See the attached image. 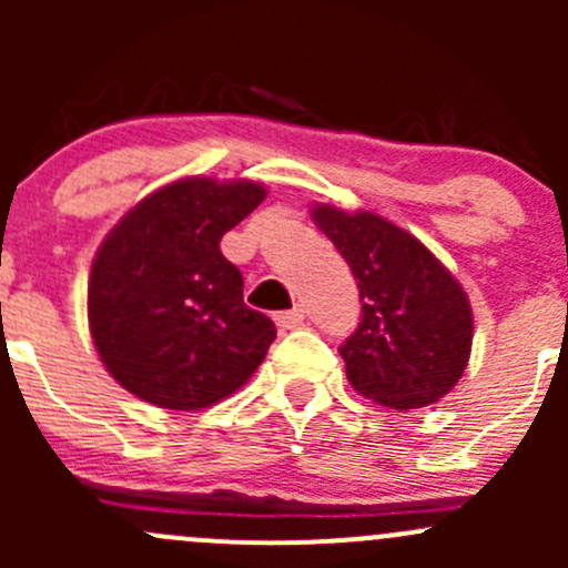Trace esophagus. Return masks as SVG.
Segmentation results:
<instances>
[{
	"instance_id": "1",
	"label": "esophagus",
	"mask_w": 568,
	"mask_h": 568,
	"mask_svg": "<svg viewBox=\"0 0 568 568\" xmlns=\"http://www.w3.org/2000/svg\"><path fill=\"white\" fill-rule=\"evenodd\" d=\"M277 326L280 329H296V326H302L305 324V307H291V311H285V313H277Z\"/></svg>"
}]
</instances>
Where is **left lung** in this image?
<instances>
[{
  "instance_id": "1",
  "label": "left lung",
  "mask_w": 568,
  "mask_h": 568,
  "mask_svg": "<svg viewBox=\"0 0 568 568\" xmlns=\"http://www.w3.org/2000/svg\"><path fill=\"white\" fill-rule=\"evenodd\" d=\"M313 220L346 257L363 318L337 352L352 387L390 409H420L454 390L473 348L459 280L412 233L371 211L316 205Z\"/></svg>"
}]
</instances>
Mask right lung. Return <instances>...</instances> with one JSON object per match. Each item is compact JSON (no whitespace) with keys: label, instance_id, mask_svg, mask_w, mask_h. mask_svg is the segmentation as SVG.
Returning a JSON list of instances; mask_svg holds the SVG:
<instances>
[{"label":"right lung","instance_id":"1","mask_svg":"<svg viewBox=\"0 0 568 568\" xmlns=\"http://www.w3.org/2000/svg\"><path fill=\"white\" fill-rule=\"evenodd\" d=\"M263 197L261 183L183 178L104 239L88 285L90 332L101 363L136 398L205 409L263 363L277 329L244 305L242 272L220 250Z\"/></svg>","mask_w":568,"mask_h":568}]
</instances>
